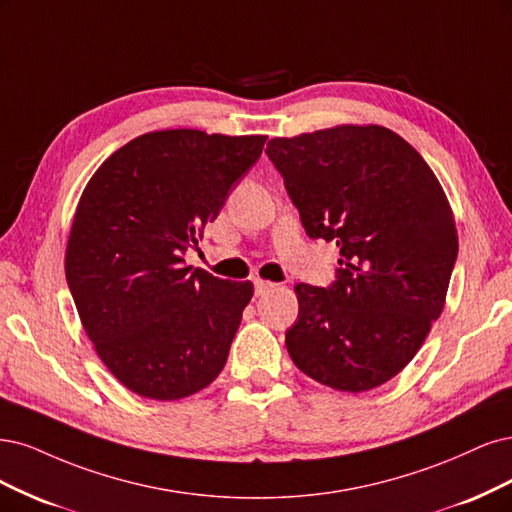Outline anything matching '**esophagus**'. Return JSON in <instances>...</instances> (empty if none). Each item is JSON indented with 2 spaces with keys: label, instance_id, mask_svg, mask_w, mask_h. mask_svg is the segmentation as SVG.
<instances>
[{
  "label": "esophagus",
  "instance_id": "esophagus-1",
  "mask_svg": "<svg viewBox=\"0 0 512 512\" xmlns=\"http://www.w3.org/2000/svg\"><path fill=\"white\" fill-rule=\"evenodd\" d=\"M253 283H255V295H257V298H261V295L270 293V291L276 287L274 283H270V280H261V278H255Z\"/></svg>",
  "mask_w": 512,
  "mask_h": 512
}]
</instances>
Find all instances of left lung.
<instances>
[{
  "label": "left lung",
  "mask_w": 512,
  "mask_h": 512,
  "mask_svg": "<svg viewBox=\"0 0 512 512\" xmlns=\"http://www.w3.org/2000/svg\"><path fill=\"white\" fill-rule=\"evenodd\" d=\"M266 153L306 234L340 249L332 285H295L293 364L338 391L387 383L444 308L457 259L447 195L415 148L381 125L274 138Z\"/></svg>",
  "instance_id": "1"
}]
</instances>
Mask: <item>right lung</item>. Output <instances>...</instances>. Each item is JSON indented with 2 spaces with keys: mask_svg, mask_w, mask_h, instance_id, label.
Here are the masks:
<instances>
[{
  "mask_svg": "<svg viewBox=\"0 0 512 512\" xmlns=\"http://www.w3.org/2000/svg\"><path fill=\"white\" fill-rule=\"evenodd\" d=\"M266 140L151 131L112 153L82 191L65 278L97 355L142 398H187L225 366L253 283L191 270L185 253Z\"/></svg>",
  "mask_w": 512,
  "mask_h": 512,
  "instance_id": "add662e5",
  "label": "right lung"
}]
</instances>
